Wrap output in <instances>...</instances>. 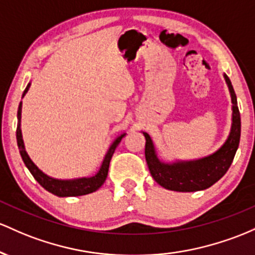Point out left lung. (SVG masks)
<instances>
[{
	"label": "left lung",
	"mask_w": 255,
	"mask_h": 255,
	"mask_svg": "<svg viewBox=\"0 0 255 255\" xmlns=\"http://www.w3.org/2000/svg\"><path fill=\"white\" fill-rule=\"evenodd\" d=\"M224 79L233 102L231 128L227 141L213 154L196 160H176L173 162H165L158 158L150 136L147 132H143V136L145 137L144 154L148 168L154 181L165 189L182 193L205 190L218 182L230 167L240 144L241 117L237 107L236 94L230 79L225 73Z\"/></svg>",
	"instance_id": "left-lung-1"
}]
</instances>
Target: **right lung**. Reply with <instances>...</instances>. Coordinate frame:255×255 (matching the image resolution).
<instances>
[{"label": "right lung", "mask_w": 255, "mask_h": 255, "mask_svg": "<svg viewBox=\"0 0 255 255\" xmlns=\"http://www.w3.org/2000/svg\"><path fill=\"white\" fill-rule=\"evenodd\" d=\"M31 83H28L26 89L24 90L22 97L26 95V93L30 89ZM21 107L22 102H20L19 108H18V127H16V142H18V147L20 155H21L22 161L26 167L28 168L31 174L33 176V178L36 179L39 184L44 188L45 190H48L49 193L54 194V195L60 196V197H67V196H81V195H87V194L94 193L104 184L106 178H107L108 174V168H110V162L112 159L114 150L118 147V144L122 141V138L127 133H122L114 139L112 144L108 148L107 153H106L104 160H102V164L100 166V170L97 171L95 176L91 177H82V178H74V179H58L53 178V177L45 174L43 171L39 170L38 167L35 165V162L30 159L26 149H25L24 139H22V133H21V128H20V122H21Z\"/></svg>", "instance_id": "right-lung-1"}]
</instances>
